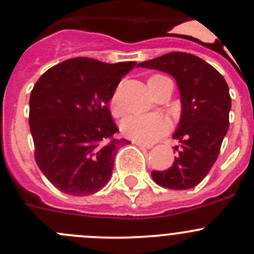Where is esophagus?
<instances>
[{"label":"esophagus","mask_w":254,"mask_h":254,"mask_svg":"<svg viewBox=\"0 0 254 254\" xmlns=\"http://www.w3.org/2000/svg\"><path fill=\"white\" fill-rule=\"evenodd\" d=\"M132 143H134L135 145H138L139 148H141V149H150L151 146H153V145H150V144L141 143V141H132Z\"/></svg>","instance_id":"34e87169"}]
</instances>
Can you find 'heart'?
I'll use <instances>...</instances> for the list:
<instances>
[{
  "label": "heart",
  "mask_w": 254,
  "mask_h": 254,
  "mask_svg": "<svg viewBox=\"0 0 254 254\" xmlns=\"http://www.w3.org/2000/svg\"><path fill=\"white\" fill-rule=\"evenodd\" d=\"M168 77L163 75H154L149 77L148 86L155 84V82L167 80ZM111 106L115 114H120L119 105H118V98L116 95L111 100ZM169 130V123L165 118L160 115H130L125 118L122 123V131L125 136L132 139L135 141L141 143H153L164 135Z\"/></svg>",
  "instance_id": "obj_1"
}]
</instances>
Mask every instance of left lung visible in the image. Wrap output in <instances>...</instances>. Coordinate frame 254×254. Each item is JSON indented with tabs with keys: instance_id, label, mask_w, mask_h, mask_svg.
I'll list each match as a JSON object with an SVG mask.
<instances>
[{
	"instance_id": "obj_1",
	"label": "left lung",
	"mask_w": 254,
	"mask_h": 254,
	"mask_svg": "<svg viewBox=\"0 0 254 254\" xmlns=\"http://www.w3.org/2000/svg\"><path fill=\"white\" fill-rule=\"evenodd\" d=\"M139 66L169 73L181 92V120L173 134L179 141L178 155L169 169L153 170L151 178L164 188H193L209 173L228 130V85L213 66L187 52H170Z\"/></svg>"
}]
</instances>
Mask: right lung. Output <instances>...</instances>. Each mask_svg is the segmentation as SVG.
Segmentation results:
<instances>
[{
	"label": "right lung",
	"instance_id": "add662e5",
	"mask_svg": "<svg viewBox=\"0 0 254 254\" xmlns=\"http://www.w3.org/2000/svg\"><path fill=\"white\" fill-rule=\"evenodd\" d=\"M135 61L106 64L70 59L49 68L30 95V131L40 170L63 193L90 195L110 181L118 149L127 139L108 108Z\"/></svg>",
	"mask_w": 254,
	"mask_h": 254
}]
</instances>
